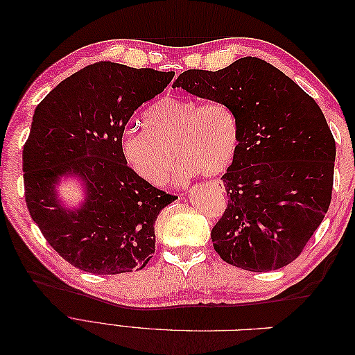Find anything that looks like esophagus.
Listing matches in <instances>:
<instances>
[{
	"label": "esophagus",
	"instance_id": "34e87169",
	"mask_svg": "<svg viewBox=\"0 0 355 355\" xmlns=\"http://www.w3.org/2000/svg\"><path fill=\"white\" fill-rule=\"evenodd\" d=\"M213 185H214V188H216L219 192H223L225 191V187H223V182L222 180H213Z\"/></svg>",
	"mask_w": 355,
	"mask_h": 355
}]
</instances>
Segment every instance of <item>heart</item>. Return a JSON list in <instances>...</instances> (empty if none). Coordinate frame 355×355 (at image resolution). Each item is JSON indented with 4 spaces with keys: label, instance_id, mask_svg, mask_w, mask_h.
<instances>
[{
    "label": "heart",
    "instance_id": "1",
    "mask_svg": "<svg viewBox=\"0 0 355 355\" xmlns=\"http://www.w3.org/2000/svg\"><path fill=\"white\" fill-rule=\"evenodd\" d=\"M145 128L124 133L121 151L136 173L154 187L164 185L180 159L176 179L201 173L219 176L239 153L240 127L235 112L222 102L201 105L185 98H164L144 115Z\"/></svg>",
    "mask_w": 355,
    "mask_h": 355
}]
</instances>
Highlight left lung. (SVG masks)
Masks as SVG:
<instances>
[{"mask_svg": "<svg viewBox=\"0 0 355 355\" xmlns=\"http://www.w3.org/2000/svg\"><path fill=\"white\" fill-rule=\"evenodd\" d=\"M173 87L228 105L239 120V153L222 176L228 206L211 230L214 250L253 272L293 262L331 201L336 145L317 102L250 56L214 72L188 69Z\"/></svg>", "mask_w": 355, "mask_h": 355, "instance_id": "obj_1", "label": "left lung"}]
</instances>
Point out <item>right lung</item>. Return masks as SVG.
Returning <instances> with one entry per match:
<instances>
[{
  "label": "right lung",
  "mask_w": 355,
  "mask_h": 355,
  "mask_svg": "<svg viewBox=\"0 0 355 355\" xmlns=\"http://www.w3.org/2000/svg\"><path fill=\"white\" fill-rule=\"evenodd\" d=\"M173 77L98 62L63 80L37 106L24 146L26 206L49 244L81 271H139L155 252L157 216L178 197L128 167L121 141L133 112ZM62 175L83 180L78 209H65L57 198Z\"/></svg>",
  "instance_id": "right-lung-1"
}]
</instances>
